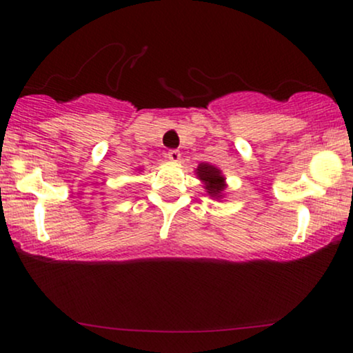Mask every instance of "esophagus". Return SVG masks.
I'll use <instances>...</instances> for the list:
<instances>
[{
	"instance_id": "1",
	"label": "esophagus",
	"mask_w": 353,
	"mask_h": 353,
	"mask_svg": "<svg viewBox=\"0 0 353 353\" xmlns=\"http://www.w3.org/2000/svg\"><path fill=\"white\" fill-rule=\"evenodd\" d=\"M167 157H168V161L178 162L181 159V154H180V151H176V149H172V151L167 152Z\"/></svg>"
}]
</instances>
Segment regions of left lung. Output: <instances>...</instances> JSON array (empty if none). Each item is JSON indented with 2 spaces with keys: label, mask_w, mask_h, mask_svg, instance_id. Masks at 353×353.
Listing matches in <instances>:
<instances>
[{
  "label": "left lung",
  "mask_w": 353,
  "mask_h": 353,
  "mask_svg": "<svg viewBox=\"0 0 353 353\" xmlns=\"http://www.w3.org/2000/svg\"><path fill=\"white\" fill-rule=\"evenodd\" d=\"M194 172L196 176L199 178L202 185H204L205 192L212 197V199H223L225 190L228 185H226V178L219 167L212 165L209 162H201Z\"/></svg>",
  "instance_id": "1"
}]
</instances>
